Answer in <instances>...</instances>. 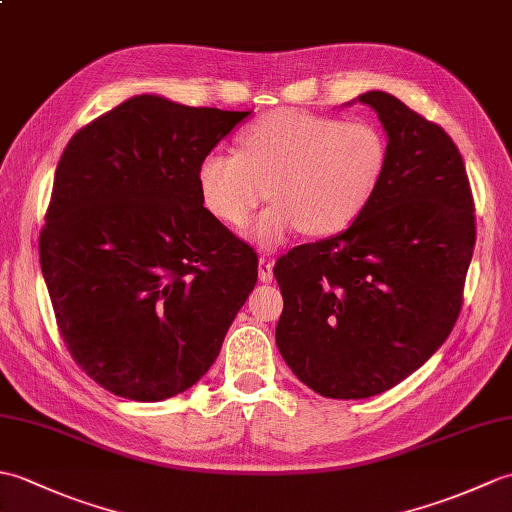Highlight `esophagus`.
<instances>
[{"label": "esophagus", "mask_w": 512, "mask_h": 512, "mask_svg": "<svg viewBox=\"0 0 512 512\" xmlns=\"http://www.w3.org/2000/svg\"><path fill=\"white\" fill-rule=\"evenodd\" d=\"M273 259L270 257H259V281H264V284H270V281L275 279L273 275Z\"/></svg>", "instance_id": "obj_1"}]
</instances>
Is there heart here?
Here are the masks:
<instances>
[{
	"label": "heart",
	"mask_w": 512,
	"mask_h": 512,
	"mask_svg": "<svg viewBox=\"0 0 512 512\" xmlns=\"http://www.w3.org/2000/svg\"><path fill=\"white\" fill-rule=\"evenodd\" d=\"M387 162V138L372 121L279 110L239 136L237 154L204 156L198 189L204 209L233 228L246 226L270 189L277 202L259 215L250 237L273 248L299 228L328 237L361 220Z\"/></svg>",
	"instance_id": "obj_1"
}]
</instances>
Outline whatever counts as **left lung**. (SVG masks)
<instances>
[{"label":"left lung","mask_w":512,"mask_h":512,"mask_svg":"<svg viewBox=\"0 0 512 512\" xmlns=\"http://www.w3.org/2000/svg\"><path fill=\"white\" fill-rule=\"evenodd\" d=\"M387 134L385 180L341 235L288 250L275 341L325 398L398 385L447 341L475 246V204L451 136L387 92H365Z\"/></svg>","instance_id":"left-lung-1"}]
</instances>
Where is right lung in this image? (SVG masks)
<instances>
[{
	"mask_svg": "<svg viewBox=\"0 0 512 512\" xmlns=\"http://www.w3.org/2000/svg\"><path fill=\"white\" fill-rule=\"evenodd\" d=\"M250 112L132 96L72 136L39 235L65 345L101 387L182 394L215 363L257 255L204 209L198 167Z\"/></svg>",
	"mask_w": 512,
	"mask_h": 512,
	"instance_id": "obj_1",
	"label": "right lung"
}]
</instances>
